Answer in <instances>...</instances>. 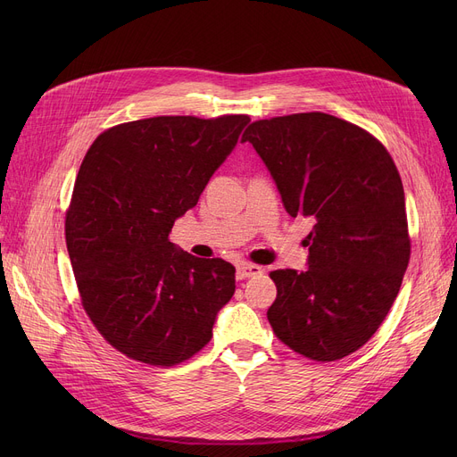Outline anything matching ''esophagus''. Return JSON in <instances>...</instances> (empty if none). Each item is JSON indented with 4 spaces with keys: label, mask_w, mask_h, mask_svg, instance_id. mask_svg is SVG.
Segmentation results:
<instances>
[{
    "label": "esophagus",
    "mask_w": 457,
    "mask_h": 457,
    "mask_svg": "<svg viewBox=\"0 0 457 457\" xmlns=\"http://www.w3.org/2000/svg\"><path fill=\"white\" fill-rule=\"evenodd\" d=\"M257 274H262V269L257 267V265H252V262H241V265L237 267V278L238 279H246V278H252V276H257Z\"/></svg>",
    "instance_id": "esophagus-1"
}]
</instances>
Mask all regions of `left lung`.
Masks as SVG:
<instances>
[{"label":"left lung","mask_w":457,"mask_h":457,"mask_svg":"<svg viewBox=\"0 0 457 457\" xmlns=\"http://www.w3.org/2000/svg\"><path fill=\"white\" fill-rule=\"evenodd\" d=\"M291 216L313 219L307 270H274L267 317L291 350L335 361L386 320L410 262L403 187L383 144L326 112L257 120L243 135Z\"/></svg>","instance_id":"8db88e82"}]
</instances>
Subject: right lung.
Returning a JSON list of instances; mask_svg holds the SVG:
<instances>
[{"label":"right lung","instance_id":"right-lung-1","mask_svg":"<svg viewBox=\"0 0 457 457\" xmlns=\"http://www.w3.org/2000/svg\"><path fill=\"white\" fill-rule=\"evenodd\" d=\"M246 114L154 116L104 131L87 152L66 212L81 303L104 339L135 361L174 367L212 337L235 267L170 243L237 146Z\"/></svg>","mask_w":457,"mask_h":457}]
</instances>
